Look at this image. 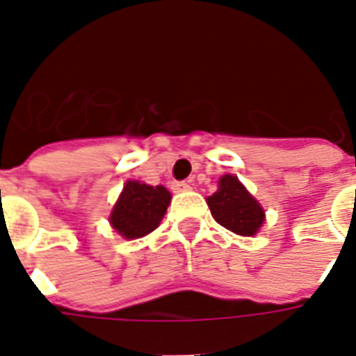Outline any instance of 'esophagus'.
Wrapping results in <instances>:
<instances>
[{
    "label": "esophagus",
    "mask_w": 356,
    "mask_h": 356,
    "mask_svg": "<svg viewBox=\"0 0 356 356\" xmlns=\"http://www.w3.org/2000/svg\"><path fill=\"white\" fill-rule=\"evenodd\" d=\"M171 188L175 191V193H185V191H191V183L188 181H175Z\"/></svg>",
    "instance_id": "1"
}]
</instances>
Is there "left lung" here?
<instances>
[{
    "mask_svg": "<svg viewBox=\"0 0 356 356\" xmlns=\"http://www.w3.org/2000/svg\"><path fill=\"white\" fill-rule=\"evenodd\" d=\"M208 206L217 223L242 236H254L265 221L259 202L234 175L219 179V191L209 196Z\"/></svg>",
    "mask_w": 356,
    "mask_h": 356,
    "instance_id": "obj_1",
    "label": "left lung"
}]
</instances>
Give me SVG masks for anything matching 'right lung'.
<instances>
[{
  "label": "right lung",
  "mask_w": 356,
  "mask_h": 356,
  "mask_svg": "<svg viewBox=\"0 0 356 356\" xmlns=\"http://www.w3.org/2000/svg\"><path fill=\"white\" fill-rule=\"evenodd\" d=\"M170 200V191L163 186L127 181L110 213V223L124 238L147 236L160 225Z\"/></svg>",
  "instance_id": "1"
}]
</instances>
